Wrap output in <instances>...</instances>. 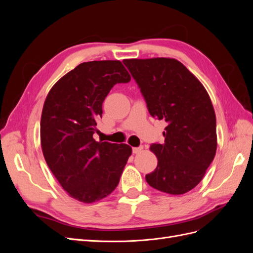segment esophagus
<instances>
[{"mask_svg": "<svg viewBox=\"0 0 253 253\" xmlns=\"http://www.w3.org/2000/svg\"><path fill=\"white\" fill-rule=\"evenodd\" d=\"M143 147H138V148H133V153L134 154H138V153H140L142 151Z\"/></svg>", "mask_w": 253, "mask_h": 253, "instance_id": "esophagus-1", "label": "esophagus"}]
</instances>
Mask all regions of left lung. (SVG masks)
Segmentation results:
<instances>
[{"label":"left lung","instance_id":"1","mask_svg":"<svg viewBox=\"0 0 253 253\" xmlns=\"http://www.w3.org/2000/svg\"><path fill=\"white\" fill-rule=\"evenodd\" d=\"M124 63L138 84L151 116L168 124L165 142L150 147L158 164L145 180L168 194L187 193L201 182L216 153V117L211 99L177 60L126 59Z\"/></svg>","mask_w":253,"mask_h":253}]
</instances>
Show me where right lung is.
Here are the masks:
<instances>
[{
    "mask_svg": "<svg viewBox=\"0 0 253 253\" xmlns=\"http://www.w3.org/2000/svg\"><path fill=\"white\" fill-rule=\"evenodd\" d=\"M131 76L118 60L90 61L75 67L51 87L41 116V145L46 164L75 200L94 203L117 187L132 148L96 141L102 103L117 83Z\"/></svg>",
    "mask_w": 253,
    "mask_h": 253,
    "instance_id": "right-lung-1",
    "label": "right lung"
}]
</instances>
